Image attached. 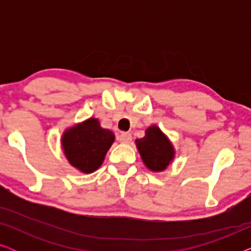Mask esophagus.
I'll return each mask as SVG.
<instances>
[{
  "instance_id": "34e87169",
  "label": "esophagus",
  "mask_w": 251,
  "mask_h": 251,
  "mask_svg": "<svg viewBox=\"0 0 251 251\" xmlns=\"http://www.w3.org/2000/svg\"><path fill=\"white\" fill-rule=\"evenodd\" d=\"M119 142L122 143V144H129L131 142V135H130L129 132H122L121 135L119 136Z\"/></svg>"
}]
</instances>
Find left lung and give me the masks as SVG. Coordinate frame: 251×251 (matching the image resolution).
Returning <instances> with one entry per match:
<instances>
[{
	"mask_svg": "<svg viewBox=\"0 0 251 251\" xmlns=\"http://www.w3.org/2000/svg\"><path fill=\"white\" fill-rule=\"evenodd\" d=\"M136 146L144 164L153 173L166 170L176 154L169 138L155 125L146 129L143 138L136 139Z\"/></svg>",
	"mask_w": 251,
	"mask_h": 251,
	"instance_id": "1",
	"label": "left lung"
}]
</instances>
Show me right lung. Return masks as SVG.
I'll return each mask as SVG.
<instances>
[{
	"mask_svg": "<svg viewBox=\"0 0 251 251\" xmlns=\"http://www.w3.org/2000/svg\"><path fill=\"white\" fill-rule=\"evenodd\" d=\"M114 139L111 130L101 128L98 119L90 118L65 130L61 147L72 167L83 174H91L104 162Z\"/></svg>",
	"mask_w": 251,
	"mask_h": 251,
	"instance_id": "1",
	"label": "right lung"
}]
</instances>
